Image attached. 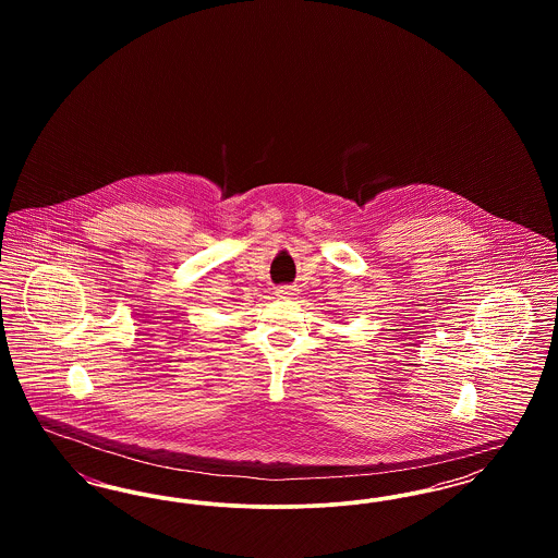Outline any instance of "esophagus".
Here are the masks:
<instances>
[{
    "label": "esophagus",
    "instance_id": "34e87169",
    "mask_svg": "<svg viewBox=\"0 0 558 558\" xmlns=\"http://www.w3.org/2000/svg\"><path fill=\"white\" fill-rule=\"evenodd\" d=\"M276 294H278V299H292L296 294V289L294 287H280Z\"/></svg>",
    "mask_w": 558,
    "mask_h": 558
}]
</instances>
